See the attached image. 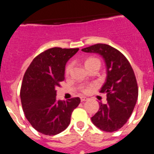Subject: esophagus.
Listing matches in <instances>:
<instances>
[{
	"label": "esophagus",
	"instance_id": "1",
	"mask_svg": "<svg viewBox=\"0 0 154 154\" xmlns=\"http://www.w3.org/2000/svg\"><path fill=\"white\" fill-rule=\"evenodd\" d=\"M80 99H81V101L82 102H85V101H87V100H88V98H86V97H85V96H82L81 98H80Z\"/></svg>",
	"mask_w": 154,
	"mask_h": 154
}]
</instances>
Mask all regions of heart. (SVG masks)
Wrapping results in <instances>:
<instances>
[{
    "mask_svg": "<svg viewBox=\"0 0 154 154\" xmlns=\"http://www.w3.org/2000/svg\"><path fill=\"white\" fill-rule=\"evenodd\" d=\"M99 62V59L96 58H92V57H91V58H88L85 61V67H87V66L90 65L91 63H92V62ZM71 69H72V64L69 63L67 65H66V67H65V74H69V73L70 72ZM94 87H95L94 86V85H87V86H83L81 88V91H82V92H83V93L88 94V93H89V92H92V89H94Z\"/></svg>",
    "mask_w": 154,
    "mask_h": 154,
    "instance_id": "b5f03b06",
    "label": "heart"
}]
</instances>
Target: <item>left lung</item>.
I'll list each match as a JSON object with an SVG mask.
<instances>
[{"label": "left lung", "mask_w": 154, "mask_h": 154, "mask_svg": "<svg viewBox=\"0 0 154 154\" xmlns=\"http://www.w3.org/2000/svg\"><path fill=\"white\" fill-rule=\"evenodd\" d=\"M82 51L101 55L107 68L106 81L99 91L106 93L107 103H99V111L91 118L92 122L103 131H116L130 117L138 98L133 68L123 54L109 45L96 44Z\"/></svg>", "instance_id": "left-lung-1"}]
</instances>
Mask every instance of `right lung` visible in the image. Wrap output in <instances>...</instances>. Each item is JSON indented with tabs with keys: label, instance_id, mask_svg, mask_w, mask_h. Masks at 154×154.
I'll return each mask as SVG.
<instances>
[{
	"label": "right lung",
	"instance_id": "1",
	"mask_svg": "<svg viewBox=\"0 0 154 154\" xmlns=\"http://www.w3.org/2000/svg\"><path fill=\"white\" fill-rule=\"evenodd\" d=\"M79 49L56 47L45 50L34 58L24 75L20 96L24 116L45 135L54 136L65 130L80 103L79 97L58 100L55 91L65 79V64Z\"/></svg>",
	"mask_w": 154,
	"mask_h": 154
}]
</instances>
